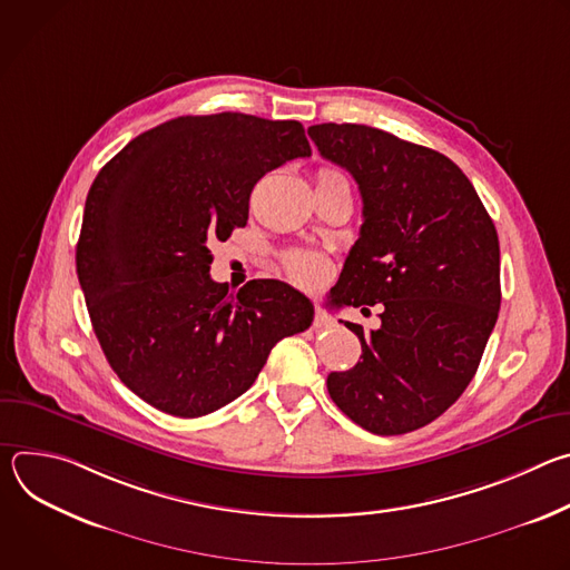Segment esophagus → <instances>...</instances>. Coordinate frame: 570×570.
Instances as JSON below:
<instances>
[{
  "label": "esophagus",
  "instance_id": "obj_1",
  "mask_svg": "<svg viewBox=\"0 0 570 570\" xmlns=\"http://www.w3.org/2000/svg\"><path fill=\"white\" fill-rule=\"evenodd\" d=\"M313 324H315V327H330V324H332V317L327 315V313H324L320 306H315V320H313Z\"/></svg>",
  "mask_w": 570,
  "mask_h": 570
}]
</instances>
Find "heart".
<instances>
[{
	"mask_svg": "<svg viewBox=\"0 0 570 570\" xmlns=\"http://www.w3.org/2000/svg\"><path fill=\"white\" fill-rule=\"evenodd\" d=\"M334 174L336 171H330V169L320 171V176H334ZM286 271L297 284L315 286L317 282L324 279V275H327V262L315 253H291L286 257Z\"/></svg>",
	"mask_w": 570,
	"mask_h": 570,
	"instance_id": "heart-1",
	"label": "heart"
}]
</instances>
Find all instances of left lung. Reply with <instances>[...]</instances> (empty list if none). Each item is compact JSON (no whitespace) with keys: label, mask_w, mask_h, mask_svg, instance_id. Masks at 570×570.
Here are the masks:
<instances>
[{"label":"left lung","mask_w":570,"mask_h":570,"mask_svg":"<svg viewBox=\"0 0 570 570\" xmlns=\"http://www.w3.org/2000/svg\"><path fill=\"white\" fill-rule=\"evenodd\" d=\"M320 155L347 169L363 198L361 236L332 293L381 304V327L345 322L363 347L327 390L376 435L438 420L473 379L501 308L497 227L469 178L426 146L361 124L308 128Z\"/></svg>","instance_id":"8db88e82"}]
</instances>
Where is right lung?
Listing matches in <instances>:
<instances>
[{"instance_id": "obj_1", "label": "right lung", "mask_w": 570, "mask_h": 570, "mask_svg": "<svg viewBox=\"0 0 570 570\" xmlns=\"http://www.w3.org/2000/svg\"><path fill=\"white\" fill-rule=\"evenodd\" d=\"M299 121L178 117L126 144L95 178L76 273L101 350L153 409L203 417L246 392L313 304L277 279L238 293L209 277V243L248 223L255 185L308 157Z\"/></svg>"}]
</instances>
